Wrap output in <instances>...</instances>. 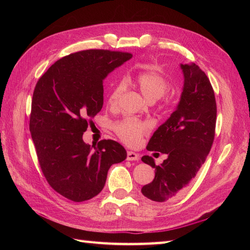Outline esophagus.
<instances>
[{
    "label": "esophagus",
    "instance_id": "esophagus-1",
    "mask_svg": "<svg viewBox=\"0 0 250 250\" xmlns=\"http://www.w3.org/2000/svg\"><path fill=\"white\" fill-rule=\"evenodd\" d=\"M140 155L132 151H127V161H139Z\"/></svg>",
    "mask_w": 250,
    "mask_h": 250
}]
</instances>
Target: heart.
I'll return each mask as SVG.
<instances>
[{"instance_id":"obj_1","label":"heart","mask_w":250,"mask_h":250,"mask_svg":"<svg viewBox=\"0 0 250 250\" xmlns=\"http://www.w3.org/2000/svg\"><path fill=\"white\" fill-rule=\"evenodd\" d=\"M129 82L132 83L150 102H154L160 99L165 95L166 90L168 89V80L161 73L155 71L141 72L131 77ZM123 92L124 83L122 82L117 83L112 87L107 99L109 106H117ZM171 101V97H164V105H169ZM113 130L127 145L135 146L141 142L144 135L149 132L150 125L135 118H125L113 125Z\"/></svg>"}]
</instances>
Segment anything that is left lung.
<instances>
[{
  "label": "left lung",
  "mask_w": 250,
  "mask_h": 250,
  "mask_svg": "<svg viewBox=\"0 0 250 250\" xmlns=\"http://www.w3.org/2000/svg\"><path fill=\"white\" fill-rule=\"evenodd\" d=\"M180 67L185 83L176 110L157 128L147 146L168 157L158 166L151 156L142 157L155 169V176L141 191L156 202L177 197L186 190L206 162L215 138L217 105L209 79L197 64Z\"/></svg>",
  "instance_id": "left-lung-1"
}]
</instances>
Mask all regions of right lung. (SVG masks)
<instances>
[{
    "label": "right lung",
    "instance_id": "add662e5",
    "mask_svg": "<svg viewBox=\"0 0 250 250\" xmlns=\"http://www.w3.org/2000/svg\"><path fill=\"white\" fill-rule=\"evenodd\" d=\"M131 57L109 50L76 52L57 60L36 83L29 127L37 158L53 190L72 201L99 194L110 166L127 156L116 141L90 146L82 135L103 106V80Z\"/></svg>",
    "mask_w": 250,
    "mask_h": 250
}]
</instances>
